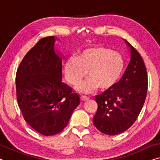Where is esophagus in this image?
I'll list each match as a JSON object with an SVG mask.
<instances>
[{
	"instance_id": "1",
	"label": "esophagus",
	"mask_w": 160,
	"mask_h": 160,
	"mask_svg": "<svg viewBox=\"0 0 160 160\" xmlns=\"http://www.w3.org/2000/svg\"><path fill=\"white\" fill-rule=\"evenodd\" d=\"M80 99H81V100H82V101H87V100L89 99V97H87V96H85V95H81Z\"/></svg>"
}]
</instances>
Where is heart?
<instances>
[{"instance_id": "b5f03b06", "label": "heart", "mask_w": 160, "mask_h": 160, "mask_svg": "<svg viewBox=\"0 0 160 160\" xmlns=\"http://www.w3.org/2000/svg\"><path fill=\"white\" fill-rule=\"evenodd\" d=\"M124 68L122 56L101 46L89 47L77 57L70 56L65 62L64 72L70 84L77 85L86 75L88 79L78 86L82 92L90 93L98 88L108 90L120 79Z\"/></svg>"}]
</instances>
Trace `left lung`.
<instances>
[{
  "mask_svg": "<svg viewBox=\"0 0 160 160\" xmlns=\"http://www.w3.org/2000/svg\"><path fill=\"white\" fill-rule=\"evenodd\" d=\"M131 58L120 80L94 99L98 109L94 126L103 133L114 135L128 129L144 105L148 91V73L142 56L128 42Z\"/></svg>",
  "mask_w": 160,
  "mask_h": 160,
  "instance_id": "1",
  "label": "left lung"
}]
</instances>
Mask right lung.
<instances>
[{
	"instance_id": "1",
	"label": "right lung",
	"mask_w": 160,
	"mask_h": 160,
	"mask_svg": "<svg viewBox=\"0 0 160 160\" xmlns=\"http://www.w3.org/2000/svg\"><path fill=\"white\" fill-rule=\"evenodd\" d=\"M57 39H40L16 72V98L23 117L46 136L63 131L80 102V96L62 82L63 55L54 47Z\"/></svg>"
}]
</instances>
